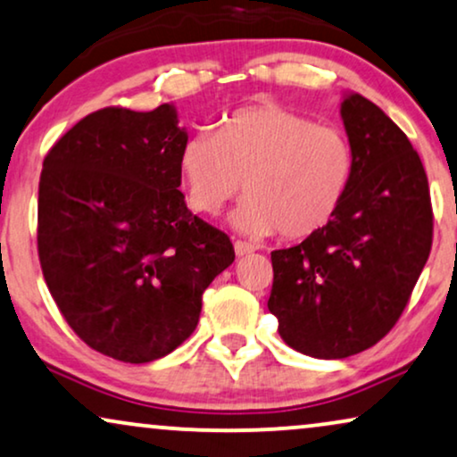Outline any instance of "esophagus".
<instances>
[{"label": "esophagus", "mask_w": 457, "mask_h": 457, "mask_svg": "<svg viewBox=\"0 0 457 457\" xmlns=\"http://www.w3.org/2000/svg\"><path fill=\"white\" fill-rule=\"evenodd\" d=\"M233 245H235V253H237V256H247V253L256 252V247H253L252 243H247V241H235Z\"/></svg>", "instance_id": "1"}]
</instances>
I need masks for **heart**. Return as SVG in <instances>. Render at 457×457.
I'll return each instance as SVG.
<instances>
[{"mask_svg":"<svg viewBox=\"0 0 457 457\" xmlns=\"http://www.w3.org/2000/svg\"><path fill=\"white\" fill-rule=\"evenodd\" d=\"M178 171L197 214L216 216L245 185L250 195L230 216L235 228L306 239L345 204L354 149L345 129L260 104L230 112L218 129L193 134L178 155Z\"/></svg>","mask_w":457,"mask_h":457,"instance_id":"1","label":"heart"}]
</instances>
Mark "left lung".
I'll return each mask as SVG.
<instances>
[{
  "label": "left lung",
  "mask_w": 457,
  "mask_h": 457,
  "mask_svg": "<svg viewBox=\"0 0 457 457\" xmlns=\"http://www.w3.org/2000/svg\"><path fill=\"white\" fill-rule=\"evenodd\" d=\"M351 188L323 230L275 250L269 311L294 351L345 359L380 342L405 311L432 245L428 178L380 106L346 94Z\"/></svg>",
  "instance_id": "1"
}]
</instances>
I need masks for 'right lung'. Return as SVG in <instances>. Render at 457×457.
<instances>
[{
  "mask_svg": "<svg viewBox=\"0 0 457 457\" xmlns=\"http://www.w3.org/2000/svg\"><path fill=\"white\" fill-rule=\"evenodd\" d=\"M188 140L174 104L106 106L44 159L37 252L56 306L87 346L149 363L199 323L201 295L235 260L233 243L178 191Z\"/></svg>",
  "mask_w": 457,
  "mask_h": 457,
  "instance_id": "1",
  "label": "right lung"
}]
</instances>
